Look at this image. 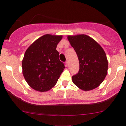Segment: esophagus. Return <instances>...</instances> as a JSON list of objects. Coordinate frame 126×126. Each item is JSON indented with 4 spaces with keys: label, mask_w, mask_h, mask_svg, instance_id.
Wrapping results in <instances>:
<instances>
[{
    "label": "esophagus",
    "mask_w": 126,
    "mask_h": 126,
    "mask_svg": "<svg viewBox=\"0 0 126 126\" xmlns=\"http://www.w3.org/2000/svg\"><path fill=\"white\" fill-rule=\"evenodd\" d=\"M66 66H69V62L66 61Z\"/></svg>",
    "instance_id": "esophagus-1"
}]
</instances>
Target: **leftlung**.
<instances>
[{
    "instance_id": "1",
    "label": "left lung",
    "mask_w": 126,
    "mask_h": 126,
    "mask_svg": "<svg viewBox=\"0 0 126 126\" xmlns=\"http://www.w3.org/2000/svg\"><path fill=\"white\" fill-rule=\"evenodd\" d=\"M67 39L79 62V72L72 76L73 83L85 91L98 87L108 71V60L104 49L95 40L85 34L68 35Z\"/></svg>"
}]
</instances>
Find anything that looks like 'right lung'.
<instances>
[{"instance_id": "right-lung-1", "label": "right lung", "mask_w": 126, "mask_h": 126, "mask_svg": "<svg viewBox=\"0 0 126 126\" xmlns=\"http://www.w3.org/2000/svg\"><path fill=\"white\" fill-rule=\"evenodd\" d=\"M62 35L46 34L26 50L22 62V74L30 87L46 92L54 87L65 68L56 50Z\"/></svg>"}]
</instances>
